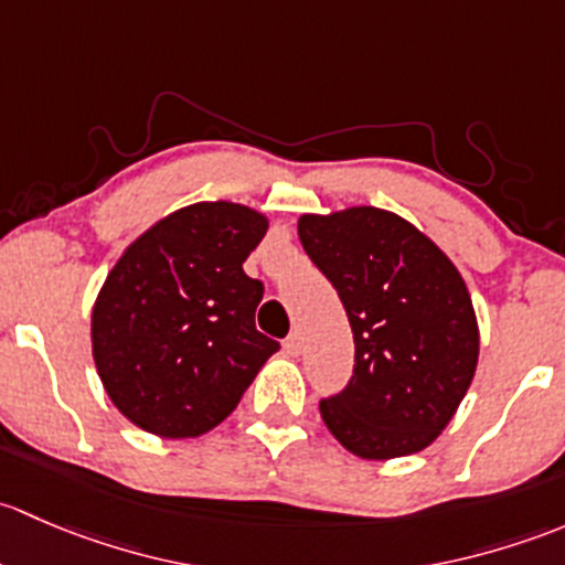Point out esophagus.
Wrapping results in <instances>:
<instances>
[{
    "mask_svg": "<svg viewBox=\"0 0 565 565\" xmlns=\"http://www.w3.org/2000/svg\"><path fill=\"white\" fill-rule=\"evenodd\" d=\"M282 348H285V353H288V356H299V353H301V334H299V331H294V334H290L288 340L282 342Z\"/></svg>",
    "mask_w": 565,
    "mask_h": 565,
    "instance_id": "1",
    "label": "esophagus"
}]
</instances>
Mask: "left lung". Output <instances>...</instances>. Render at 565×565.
<instances>
[{"instance_id": "obj_1", "label": "left lung", "mask_w": 565, "mask_h": 565, "mask_svg": "<svg viewBox=\"0 0 565 565\" xmlns=\"http://www.w3.org/2000/svg\"><path fill=\"white\" fill-rule=\"evenodd\" d=\"M296 228L340 294L356 342L351 383L321 399L323 424L362 459L427 449L479 364V321L462 275L427 234L386 209L301 214Z\"/></svg>"}]
</instances>
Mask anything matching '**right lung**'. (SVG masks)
<instances>
[{
	"label": "right lung",
	"instance_id": "right-lung-1",
	"mask_svg": "<svg viewBox=\"0 0 565 565\" xmlns=\"http://www.w3.org/2000/svg\"><path fill=\"white\" fill-rule=\"evenodd\" d=\"M266 231L258 209L201 201L119 255L92 307V356L127 422L157 438H198L280 351L255 329L264 285L242 269Z\"/></svg>",
	"mask_w": 565,
	"mask_h": 565
}]
</instances>
